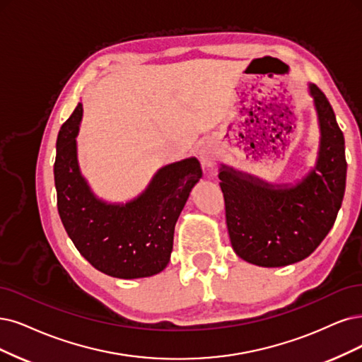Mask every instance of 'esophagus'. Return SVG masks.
<instances>
[{
	"label": "esophagus",
	"instance_id": "34e87169",
	"mask_svg": "<svg viewBox=\"0 0 362 362\" xmlns=\"http://www.w3.org/2000/svg\"><path fill=\"white\" fill-rule=\"evenodd\" d=\"M199 158H202V163L206 165V167H210L215 164V160L218 158V153H216V149L213 147L211 144L206 143L202 146V149H199Z\"/></svg>",
	"mask_w": 362,
	"mask_h": 362
}]
</instances>
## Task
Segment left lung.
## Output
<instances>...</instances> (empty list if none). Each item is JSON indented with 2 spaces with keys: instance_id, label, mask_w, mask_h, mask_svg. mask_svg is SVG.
Returning a JSON list of instances; mask_svg holds the SVG:
<instances>
[{
  "instance_id": "obj_1",
  "label": "left lung",
  "mask_w": 362,
  "mask_h": 362,
  "mask_svg": "<svg viewBox=\"0 0 362 362\" xmlns=\"http://www.w3.org/2000/svg\"><path fill=\"white\" fill-rule=\"evenodd\" d=\"M310 92L322 137L317 164L301 183L269 185L221 168L230 240L247 262L284 267L303 261L336 222L346 188L344 136L325 93L316 85Z\"/></svg>"
}]
</instances>
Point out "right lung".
Instances as JSON below:
<instances>
[{
  "instance_id": "add662e5",
  "label": "right lung",
  "mask_w": 362,
  "mask_h": 362,
  "mask_svg": "<svg viewBox=\"0 0 362 362\" xmlns=\"http://www.w3.org/2000/svg\"><path fill=\"white\" fill-rule=\"evenodd\" d=\"M82 103L62 124L53 165L58 211L77 250L101 273L139 279L163 272L173 250L174 226L202 177L189 158L160 168L147 189L125 206L105 204L89 191L77 165L76 136Z\"/></svg>"
}]
</instances>
